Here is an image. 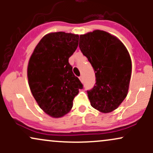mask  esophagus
I'll list each match as a JSON object with an SVG mask.
<instances>
[{"label":"esophagus","mask_w":153,"mask_h":153,"mask_svg":"<svg viewBox=\"0 0 153 153\" xmlns=\"http://www.w3.org/2000/svg\"><path fill=\"white\" fill-rule=\"evenodd\" d=\"M79 78H80V81H81V82L83 81V77H82V75H80V76L79 77Z\"/></svg>","instance_id":"1"}]
</instances>
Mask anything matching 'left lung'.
Returning a JSON list of instances; mask_svg holds the SVG:
<instances>
[{"label": "left lung", "mask_w": 153, "mask_h": 153, "mask_svg": "<svg viewBox=\"0 0 153 153\" xmlns=\"http://www.w3.org/2000/svg\"><path fill=\"white\" fill-rule=\"evenodd\" d=\"M79 47L92 65L96 83L87 91L91 105L103 113L115 110L127 96L131 61L124 45L104 31L80 35Z\"/></svg>", "instance_id": "left-lung-1"}]
</instances>
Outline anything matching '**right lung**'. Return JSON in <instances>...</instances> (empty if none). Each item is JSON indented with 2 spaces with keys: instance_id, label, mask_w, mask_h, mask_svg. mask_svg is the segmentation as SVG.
<instances>
[{
  "instance_id": "add662e5",
  "label": "right lung",
  "mask_w": 153,
  "mask_h": 153,
  "mask_svg": "<svg viewBox=\"0 0 153 153\" xmlns=\"http://www.w3.org/2000/svg\"><path fill=\"white\" fill-rule=\"evenodd\" d=\"M78 40L76 34L50 33L40 40L29 59L27 75L31 94L40 108L54 118L70 111L79 89L83 88L68 61Z\"/></svg>"
}]
</instances>
